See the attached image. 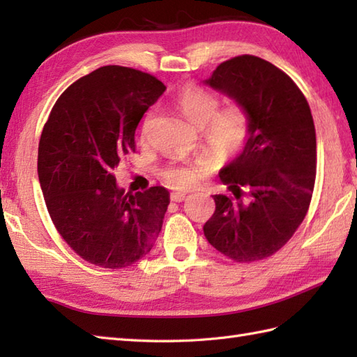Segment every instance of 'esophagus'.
I'll return each mask as SVG.
<instances>
[{
  "label": "esophagus",
  "instance_id": "esophagus-1",
  "mask_svg": "<svg viewBox=\"0 0 357 357\" xmlns=\"http://www.w3.org/2000/svg\"><path fill=\"white\" fill-rule=\"evenodd\" d=\"M185 198H187L185 193H179V192L172 193V201L173 202H183Z\"/></svg>",
  "mask_w": 357,
  "mask_h": 357
}]
</instances>
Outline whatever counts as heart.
Instances as JSON below:
<instances>
[{"label":"heart","mask_w":357,"mask_h":357,"mask_svg":"<svg viewBox=\"0 0 357 357\" xmlns=\"http://www.w3.org/2000/svg\"><path fill=\"white\" fill-rule=\"evenodd\" d=\"M176 107L193 127L202 130L208 147L219 155H231L244 146L248 138V119L238 105L219 110V98L198 86L179 90ZM201 174L199 162L172 165L164 172L165 183L174 188L192 187Z\"/></svg>","instance_id":"heart-1"}]
</instances>
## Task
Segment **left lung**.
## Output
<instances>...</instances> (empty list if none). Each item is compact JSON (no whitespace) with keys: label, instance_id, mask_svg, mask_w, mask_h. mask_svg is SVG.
Here are the masks:
<instances>
[{"label":"left lung","instance_id":"8db88e82","mask_svg":"<svg viewBox=\"0 0 357 357\" xmlns=\"http://www.w3.org/2000/svg\"><path fill=\"white\" fill-rule=\"evenodd\" d=\"M204 84L236 101L248 119L241 153L219 172L233 198L213 196L204 234L233 261H259L282 248L307 215L316 178L312 112L293 79L257 56L219 64Z\"/></svg>","mask_w":357,"mask_h":357}]
</instances>
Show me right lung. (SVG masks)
Masks as SVG:
<instances>
[{
  "label": "right lung",
  "mask_w": 357,
  "mask_h": 357,
  "mask_svg": "<svg viewBox=\"0 0 357 357\" xmlns=\"http://www.w3.org/2000/svg\"><path fill=\"white\" fill-rule=\"evenodd\" d=\"M164 92L149 73L104 66L66 89L43 128L38 178L49 215L73 252L98 267H128L161 233L169 190L126 193L113 172Z\"/></svg>",
  "instance_id": "obj_1"
}]
</instances>
